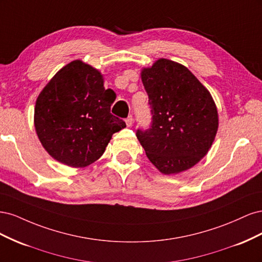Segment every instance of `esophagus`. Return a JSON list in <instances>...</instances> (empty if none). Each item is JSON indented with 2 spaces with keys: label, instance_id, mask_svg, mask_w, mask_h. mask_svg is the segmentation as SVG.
<instances>
[{
  "label": "esophagus",
  "instance_id": "1",
  "mask_svg": "<svg viewBox=\"0 0 262 262\" xmlns=\"http://www.w3.org/2000/svg\"><path fill=\"white\" fill-rule=\"evenodd\" d=\"M125 123H126V125H128V126H132V124H133V118H132V116H129L128 118L125 119Z\"/></svg>",
  "mask_w": 262,
  "mask_h": 262
}]
</instances>
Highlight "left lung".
<instances>
[{
  "label": "left lung",
  "mask_w": 262,
  "mask_h": 262,
  "mask_svg": "<svg viewBox=\"0 0 262 262\" xmlns=\"http://www.w3.org/2000/svg\"><path fill=\"white\" fill-rule=\"evenodd\" d=\"M152 114L150 128L137 131L146 156L164 175L193 167L208 154L219 129L210 92L188 68L158 59L141 71Z\"/></svg>",
  "instance_id": "8db88e82"
}]
</instances>
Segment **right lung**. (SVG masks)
<instances>
[{"instance_id":"add662e5","label":"right lung","mask_w":262,"mask_h":262,"mask_svg":"<svg viewBox=\"0 0 262 262\" xmlns=\"http://www.w3.org/2000/svg\"><path fill=\"white\" fill-rule=\"evenodd\" d=\"M116 99L97 69L74 60L58 71L36 100L34 123L42 146L55 161L83 168L104 154L125 122L110 114Z\"/></svg>"}]
</instances>
